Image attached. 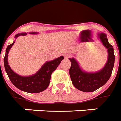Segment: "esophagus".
<instances>
[{
	"label": "esophagus",
	"instance_id": "34e87169",
	"mask_svg": "<svg viewBox=\"0 0 121 121\" xmlns=\"http://www.w3.org/2000/svg\"><path fill=\"white\" fill-rule=\"evenodd\" d=\"M69 57H70V56L68 55H67V54H65V55H64V58L65 59H66V60H67V59L69 58Z\"/></svg>",
	"mask_w": 121,
	"mask_h": 121
}]
</instances>
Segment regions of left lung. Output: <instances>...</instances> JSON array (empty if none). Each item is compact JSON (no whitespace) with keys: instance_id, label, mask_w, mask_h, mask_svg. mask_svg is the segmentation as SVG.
Wrapping results in <instances>:
<instances>
[{"instance_id":"1","label":"left lung","mask_w":121,"mask_h":121,"mask_svg":"<svg viewBox=\"0 0 121 121\" xmlns=\"http://www.w3.org/2000/svg\"><path fill=\"white\" fill-rule=\"evenodd\" d=\"M97 37L108 53L107 63L102 69L96 72H87L81 68L77 60L74 58H69L71 61L69 73L72 83L82 92H94L105 85L111 77L114 68L115 56L112 46L109 44L105 33H97Z\"/></svg>"}]
</instances>
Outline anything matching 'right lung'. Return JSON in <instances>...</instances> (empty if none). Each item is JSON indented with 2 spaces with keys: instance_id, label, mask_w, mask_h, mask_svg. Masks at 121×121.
<instances>
[{
  "instance_id": "1",
  "label": "right lung",
  "mask_w": 121,
  "mask_h": 121,
  "mask_svg": "<svg viewBox=\"0 0 121 121\" xmlns=\"http://www.w3.org/2000/svg\"><path fill=\"white\" fill-rule=\"evenodd\" d=\"M38 33L32 32L31 35H37ZM27 35L26 33H19L15 36V39L21 36ZM15 41L7 46L5 51L4 63L5 72L12 84L19 90L28 93H39L46 90L50 82L51 73L60 64L64 57L61 56L53 60L46 61L38 72L33 75L21 76L16 73L11 69L8 63V54L10 48L14 45Z\"/></svg>"
}]
</instances>
